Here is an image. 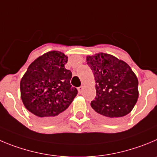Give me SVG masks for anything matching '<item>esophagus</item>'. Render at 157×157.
<instances>
[{
    "mask_svg": "<svg viewBox=\"0 0 157 157\" xmlns=\"http://www.w3.org/2000/svg\"><path fill=\"white\" fill-rule=\"evenodd\" d=\"M82 91H83V87H78V92H79V93L81 94Z\"/></svg>",
    "mask_w": 157,
    "mask_h": 157,
    "instance_id": "34e87169",
    "label": "esophagus"
}]
</instances>
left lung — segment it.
I'll list each match as a JSON object with an SVG mask.
<instances>
[{"instance_id":"obj_1","label":"left lung","mask_w":157,"mask_h":157,"mask_svg":"<svg viewBox=\"0 0 157 157\" xmlns=\"http://www.w3.org/2000/svg\"><path fill=\"white\" fill-rule=\"evenodd\" d=\"M95 79L96 97L90 105L99 119L114 122L131 112L139 98V81L131 67L108 53L87 56Z\"/></svg>"}]
</instances>
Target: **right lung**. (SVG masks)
I'll return each mask as SVG.
<instances>
[{
  "label": "right lung",
  "mask_w": 157,
  "mask_h": 157,
  "mask_svg": "<svg viewBox=\"0 0 157 157\" xmlns=\"http://www.w3.org/2000/svg\"><path fill=\"white\" fill-rule=\"evenodd\" d=\"M67 60L59 51L44 53L29 65L20 82L25 107L42 122L60 118L77 94L70 85L71 71L65 68Z\"/></svg>",
  "instance_id": "right-lung-1"
}]
</instances>
